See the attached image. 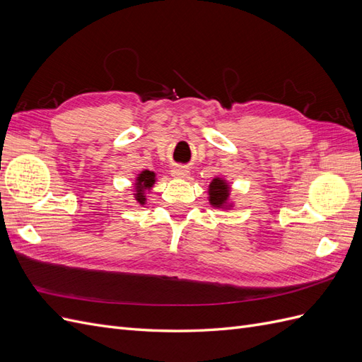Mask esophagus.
Here are the masks:
<instances>
[{
    "mask_svg": "<svg viewBox=\"0 0 362 362\" xmlns=\"http://www.w3.org/2000/svg\"><path fill=\"white\" fill-rule=\"evenodd\" d=\"M170 173H172V177L177 178V180H187V178H190L189 169H187V168H182V166L173 168V169L170 170Z\"/></svg>",
    "mask_w": 362,
    "mask_h": 362,
    "instance_id": "1",
    "label": "esophagus"
}]
</instances>
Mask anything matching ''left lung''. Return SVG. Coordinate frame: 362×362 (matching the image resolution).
<instances>
[{"instance_id":"left-lung-1","label":"left lung","mask_w":362,"mask_h":362,"mask_svg":"<svg viewBox=\"0 0 362 362\" xmlns=\"http://www.w3.org/2000/svg\"><path fill=\"white\" fill-rule=\"evenodd\" d=\"M208 202L217 210H233L235 202L231 198V184L229 181L218 175L208 185Z\"/></svg>"}]
</instances>
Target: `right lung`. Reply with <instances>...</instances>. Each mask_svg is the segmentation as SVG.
I'll use <instances>...</instances> for the list:
<instances>
[{
    "label": "right lung",
    "mask_w": 362,
    "mask_h": 362,
    "mask_svg": "<svg viewBox=\"0 0 362 362\" xmlns=\"http://www.w3.org/2000/svg\"><path fill=\"white\" fill-rule=\"evenodd\" d=\"M157 173L154 170H141L140 173H137V177L134 178V201L136 205L144 206L148 202V194L151 193L152 187H154V184L157 182Z\"/></svg>",
    "instance_id": "obj_1"
}]
</instances>
